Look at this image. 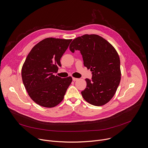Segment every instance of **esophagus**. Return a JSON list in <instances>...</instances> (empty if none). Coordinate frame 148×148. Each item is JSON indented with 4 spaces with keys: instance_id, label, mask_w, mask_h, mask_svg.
I'll return each mask as SVG.
<instances>
[{
    "instance_id": "1",
    "label": "esophagus",
    "mask_w": 148,
    "mask_h": 148,
    "mask_svg": "<svg viewBox=\"0 0 148 148\" xmlns=\"http://www.w3.org/2000/svg\"><path fill=\"white\" fill-rule=\"evenodd\" d=\"M73 80L74 81H75L78 80V78H74V77H73Z\"/></svg>"
}]
</instances>
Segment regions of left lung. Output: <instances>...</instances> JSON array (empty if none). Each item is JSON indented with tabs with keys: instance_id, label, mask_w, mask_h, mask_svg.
Returning <instances> with one entry per match:
<instances>
[{
	"instance_id": "left-lung-1",
	"label": "left lung",
	"mask_w": 148,
	"mask_h": 148,
	"mask_svg": "<svg viewBox=\"0 0 148 148\" xmlns=\"http://www.w3.org/2000/svg\"><path fill=\"white\" fill-rule=\"evenodd\" d=\"M70 50H79L84 66L92 71V79H86L87 87L81 91L84 99L95 106L108 103L121 81L120 59L115 48L98 35L85 34L74 39Z\"/></svg>"
}]
</instances>
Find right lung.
Masks as SVG:
<instances>
[{"label": "right lung", "mask_w": 148, "mask_h": 148, "mask_svg": "<svg viewBox=\"0 0 148 148\" xmlns=\"http://www.w3.org/2000/svg\"><path fill=\"white\" fill-rule=\"evenodd\" d=\"M72 39L46 38L31 50L22 69L25 88L32 99L41 107L53 108L64 98L72 77L54 75Z\"/></svg>", "instance_id": "right-lung-1"}]
</instances>
